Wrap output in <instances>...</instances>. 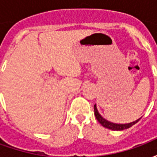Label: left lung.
I'll use <instances>...</instances> for the list:
<instances>
[{
    "label": "left lung",
    "instance_id": "left-lung-1",
    "mask_svg": "<svg viewBox=\"0 0 157 157\" xmlns=\"http://www.w3.org/2000/svg\"><path fill=\"white\" fill-rule=\"evenodd\" d=\"M94 114L96 116V118L98 119V121L101 124L105 127L107 128H109V129H112V130H124V129H126V128H130L131 126H133L134 124H135L140 119L139 118L137 120H135L134 122H131L129 124H115V123H112V122L108 121L107 119H105L104 118H102L101 114L99 113L98 111V109H97V106L96 104L94 105Z\"/></svg>",
    "mask_w": 157,
    "mask_h": 157
}]
</instances>
